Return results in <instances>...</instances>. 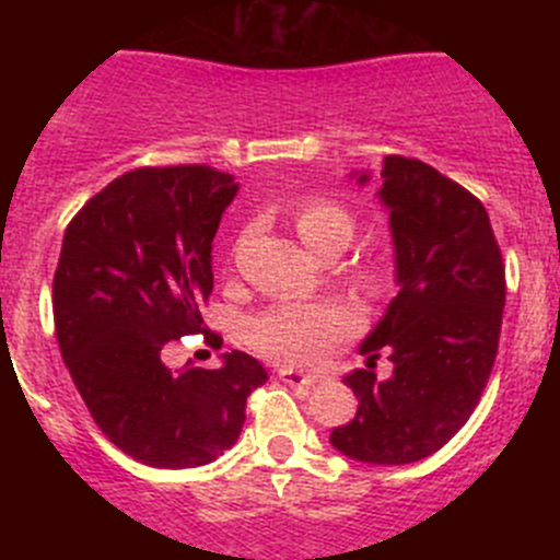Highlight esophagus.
Segmentation results:
<instances>
[{"instance_id":"esophagus-1","label":"esophagus","mask_w":560,"mask_h":560,"mask_svg":"<svg viewBox=\"0 0 560 560\" xmlns=\"http://www.w3.org/2000/svg\"><path fill=\"white\" fill-rule=\"evenodd\" d=\"M279 380L287 382V385H290V387H303V389L314 387L312 376L301 374V371H292V369H279Z\"/></svg>"}]
</instances>
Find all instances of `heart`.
<instances>
[{"label":"heart","mask_w":560,"mask_h":560,"mask_svg":"<svg viewBox=\"0 0 560 560\" xmlns=\"http://www.w3.org/2000/svg\"><path fill=\"white\" fill-rule=\"evenodd\" d=\"M295 230L312 252L347 248L354 219L332 200H308L298 208ZM360 316L341 301H281L252 316L246 338L259 354L284 365H314L358 332Z\"/></svg>","instance_id":"obj_1"}]
</instances>
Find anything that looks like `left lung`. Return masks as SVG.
I'll list each match as a JSON object with an SVG mask.
<instances>
[{"instance_id": "1", "label": "left lung", "mask_w": 560, "mask_h": 560, "mask_svg": "<svg viewBox=\"0 0 560 560\" xmlns=\"http://www.w3.org/2000/svg\"><path fill=\"white\" fill-rule=\"evenodd\" d=\"M369 184V173H354ZM380 200L389 211L398 295L360 343L365 369L347 385L354 420L330 433L352 460L404 466L442 450L479 404L499 352L504 262L482 202L420 160L382 162ZM385 351L390 380L373 369Z\"/></svg>"}]
</instances>
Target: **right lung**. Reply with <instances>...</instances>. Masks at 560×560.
Instances as JSON below:
<instances>
[{
    "instance_id": "right-lung-1",
    "label": "right lung",
    "mask_w": 560,
    "mask_h": 560,
    "mask_svg": "<svg viewBox=\"0 0 560 560\" xmlns=\"http://www.w3.org/2000/svg\"><path fill=\"white\" fill-rule=\"evenodd\" d=\"M238 184L208 165L118 175L65 230L54 276L61 358L100 431L156 468H191L233 447L268 371L246 352L219 369L171 371L162 349L202 330L211 248ZM211 336V332H206ZM217 341V338H211Z\"/></svg>"
}]
</instances>
